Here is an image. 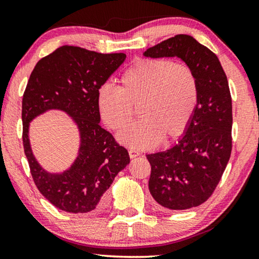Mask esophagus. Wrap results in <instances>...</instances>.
Instances as JSON below:
<instances>
[{
  "label": "esophagus",
  "instance_id": "34e87169",
  "mask_svg": "<svg viewBox=\"0 0 259 259\" xmlns=\"http://www.w3.org/2000/svg\"><path fill=\"white\" fill-rule=\"evenodd\" d=\"M140 155V152L137 151V150H129V156L131 157V159H135V157H137Z\"/></svg>",
  "mask_w": 259,
  "mask_h": 259
}]
</instances>
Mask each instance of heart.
<instances>
[{
	"label": "heart",
	"instance_id": "b5f03b06",
	"mask_svg": "<svg viewBox=\"0 0 259 259\" xmlns=\"http://www.w3.org/2000/svg\"><path fill=\"white\" fill-rule=\"evenodd\" d=\"M120 89L104 85L98 108L109 128L121 130L138 106L140 120L117 136L124 145L150 148L181 136L198 105L199 82L186 64L163 58L137 59L120 76Z\"/></svg>",
	"mask_w": 259,
	"mask_h": 259
}]
</instances>
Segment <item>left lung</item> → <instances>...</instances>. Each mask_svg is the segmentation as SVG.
<instances>
[{
    "mask_svg": "<svg viewBox=\"0 0 259 259\" xmlns=\"http://www.w3.org/2000/svg\"><path fill=\"white\" fill-rule=\"evenodd\" d=\"M182 59L199 82L198 105L184 135L168 150L147 154L148 188L163 209L184 210L205 202L229 163L232 151V99L217 56L193 36L179 34L143 54Z\"/></svg>",
    "mask_w": 259,
    "mask_h": 259,
    "instance_id": "left-lung-1",
    "label": "left lung"
}]
</instances>
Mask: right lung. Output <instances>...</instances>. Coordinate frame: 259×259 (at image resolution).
I'll use <instances>...</instances> for the list:
<instances>
[{
    "label": "right lung",
    "instance_id": "right-lung-1",
    "mask_svg": "<svg viewBox=\"0 0 259 259\" xmlns=\"http://www.w3.org/2000/svg\"><path fill=\"white\" fill-rule=\"evenodd\" d=\"M124 54H98L63 46L34 67L23 97V143L34 183L45 198L72 213L96 212L106 207L107 190L130 163L128 151L100 126L98 91L119 68ZM49 110L64 111L79 133L77 156L67 169L50 173L34 157L29 124Z\"/></svg>",
    "mask_w": 259,
    "mask_h": 259
}]
</instances>
